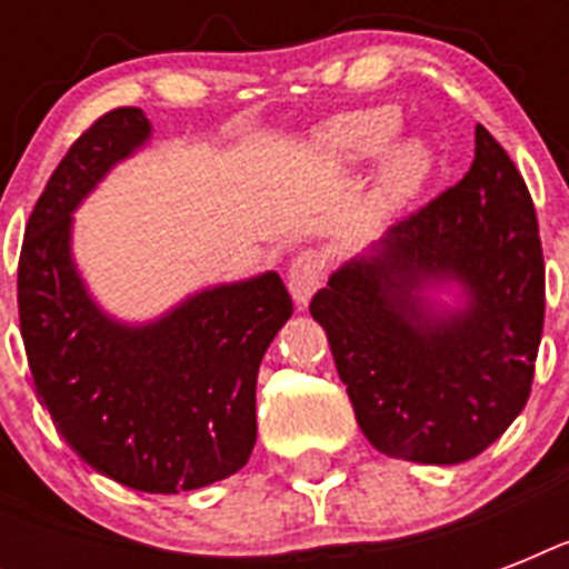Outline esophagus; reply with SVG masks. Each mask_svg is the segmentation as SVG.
Listing matches in <instances>:
<instances>
[{
  "label": "esophagus",
  "mask_w": 569,
  "mask_h": 569,
  "mask_svg": "<svg viewBox=\"0 0 569 569\" xmlns=\"http://www.w3.org/2000/svg\"><path fill=\"white\" fill-rule=\"evenodd\" d=\"M321 277H325V259L312 250H303L289 268V292L298 307H307L312 295L319 292Z\"/></svg>",
  "instance_id": "1"
}]
</instances>
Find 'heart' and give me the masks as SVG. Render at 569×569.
Here are the masks:
<instances>
[{"mask_svg":"<svg viewBox=\"0 0 569 569\" xmlns=\"http://www.w3.org/2000/svg\"><path fill=\"white\" fill-rule=\"evenodd\" d=\"M401 114L389 106L339 114L312 136V150L328 164H360L380 156L375 194L380 203L401 206L425 189L433 173V150L419 136L396 138Z\"/></svg>","mask_w":569,"mask_h":569,"instance_id":"1","label":"heart"}]
</instances>
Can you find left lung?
I'll use <instances>...</instances> for the list:
<instances>
[{
	"mask_svg": "<svg viewBox=\"0 0 569 569\" xmlns=\"http://www.w3.org/2000/svg\"><path fill=\"white\" fill-rule=\"evenodd\" d=\"M310 312L378 451L451 467L502 437L535 378L543 253L529 189L485 127L467 177L342 262Z\"/></svg>",
	"mask_w": 569,
	"mask_h": 569,
	"instance_id": "8db88e82",
	"label": "left lung"
}]
</instances>
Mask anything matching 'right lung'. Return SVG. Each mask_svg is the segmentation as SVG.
<instances>
[{
  "mask_svg": "<svg viewBox=\"0 0 569 569\" xmlns=\"http://www.w3.org/2000/svg\"><path fill=\"white\" fill-rule=\"evenodd\" d=\"M150 138L144 111L118 109L70 147L26 227L17 298L31 378L70 449L118 485L180 493L248 463L259 363L292 298L277 271L203 286L147 321L93 298L73 214Z\"/></svg>",
  "mask_w": 569,
  "mask_h": 569,
  "instance_id": "right-lung-1",
  "label": "right lung"
}]
</instances>
